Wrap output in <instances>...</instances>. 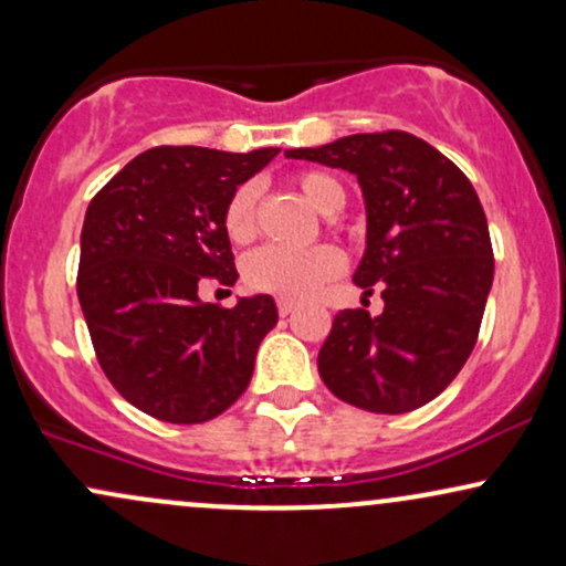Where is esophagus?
Returning <instances> with one entry per match:
<instances>
[{"instance_id": "1", "label": "esophagus", "mask_w": 566, "mask_h": 566, "mask_svg": "<svg viewBox=\"0 0 566 566\" xmlns=\"http://www.w3.org/2000/svg\"><path fill=\"white\" fill-rule=\"evenodd\" d=\"M295 301H290V297H279V301H276V308H279V314H282V316H290L292 314V311H295Z\"/></svg>"}]
</instances>
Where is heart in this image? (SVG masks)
I'll return each instance as SVG.
<instances>
[{
    "mask_svg": "<svg viewBox=\"0 0 566 566\" xmlns=\"http://www.w3.org/2000/svg\"><path fill=\"white\" fill-rule=\"evenodd\" d=\"M301 197L322 216H333L346 201L343 186L333 175L303 172L295 178ZM258 188L242 184L231 193L223 210V229L231 242H250L255 233ZM343 258L335 247L319 244L311 250H282V247H261L244 261V282L258 292H271L282 297H305L316 292L324 282L340 274Z\"/></svg>",
    "mask_w": 566,
    "mask_h": 566,
    "instance_id": "heart-1",
    "label": "heart"
}]
</instances>
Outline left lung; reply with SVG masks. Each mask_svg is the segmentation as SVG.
<instances>
[{"label": "left lung", "mask_w": 566, "mask_h": 566, "mask_svg": "<svg viewBox=\"0 0 566 566\" xmlns=\"http://www.w3.org/2000/svg\"><path fill=\"white\" fill-rule=\"evenodd\" d=\"M287 159L356 175L367 247L354 282L380 287L382 314L340 311L319 350L337 399L380 415L428 405L454 380L479 337L495 276L490 229L471 180L431 143L388 129L290 148Z\"/></svg>", "instance_id": "obj_1"}]
</instances>
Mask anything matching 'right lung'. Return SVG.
<instances>
[{"instance_id":"right-lung-1","label":"right lung","mask_w":566,"mask_h":566,"mask_svg":"<svg viewBox=\"0 0 566 566\" xmlns=\"http://www.w3.org/2000/svg\"><path fill=\"white\" fill-rule=\"evenodd\" d=\"M276 154L148 148L90 201L76 295L106 378L151 418L205 423L250 386L274 297L220 308L199 301V284L239 279L223 210Z\"/></svg>"}]
</instances>
